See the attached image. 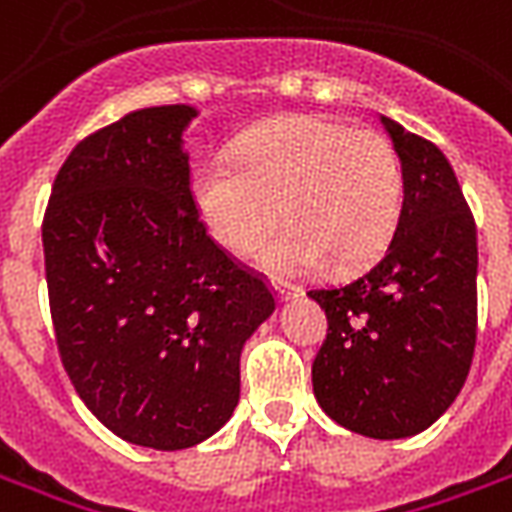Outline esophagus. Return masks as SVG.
Listing matches in <instances>:
<instances>
[{
  "label": "esophagus",
  "mask_w": 512,
  "mask_h": 512,
  "mask_svg": "<svg viewBox=\"0 0 512 512\" xmlns=\"http://www.w3.org/2000/svg\"><path fill=\"white\" fill-rule=\"evenodd\" d=\"M271 287H273V290H276V295H279V298H282L284 303H287V300H295L300 295L298 287H290V284H284V282H273Z\"/></svg>",
  "instance_id": "34e87169"
}]
</instances>
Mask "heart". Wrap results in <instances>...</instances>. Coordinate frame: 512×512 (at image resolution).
Returning <instances> with one entry per match:
<instances>
[{
  "label": "heart",
  "mask_w": 512,
  "mask_h": 512,
  "mask_svg": "<svg viewBox=\"0 0 512 512\" xmlns=\"http://www.w3.org/2000/svg\"><path fill=\"white\" fill-rule=\"evenodd\" d=\"M403 163L373 128L295 115L252 128L233 161L209 158L193 177V201L222 249L247 255L276 222L257 260L279 276L349 271L378 255L403 214Z\"/></svg>",
  "instance_id": "1"
}]
</instances>
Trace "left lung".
<instances>
[{"mask_svg": "<svg viewBox=\"0 0 512 512\" xmlns=\"http://www.w3.org/2000/svg\"><path fill=\"white\" fill-rule=\"evenodd\" d=\"M378 120L403 163V214L365 271L308 292L327 314L311 381L341 427L397 440L435 424L470 373L478 239L446 155L392 117Z\"/></svg>", "mask_w": 512, "mask_h": 512, "instance_id": "1", "label": "left lung"}]
</instances>
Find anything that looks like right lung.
I'll list each match as a JSON object with an SVG mask.
<instances>
[{
    "instance_id": "obj_1",
    "label": "right lung",
    "mask_w": 512,
    "mask_h": 512,
    "mask_svg": "<svg viewBox=\"0 0 512 512\" xmlns=\"http://www.w3.org/2000/svg\"><path fill=\"white\" fill-rule=\"evenodd\" d=\"M190 104L136 109L77 144L42 222L58 351L117 438L179 451L233 416L241 351L271 287L206 233L190 193Z\"/></svg>"
}]
</instances>
